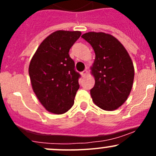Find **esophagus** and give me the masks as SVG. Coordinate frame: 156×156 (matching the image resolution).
<instances>
[{"label":"esophagus","mask_w":156,"mask_h":156,"mask_svg":"<svg viewBox=\"0 0 156 156\" xmlns=\"http://www.w3.org/2000/svg\"><path fill=\"white\" fill-rule=\"evenodd\" d=\"M87 73H88V71L87 70H84V72H81V75H82L83 77H84V76H86V75H87Z\"/></svg>","instance_id":"1"}]
</instances>
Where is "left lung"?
Instances as JSON below:
<instances>
[{
	"label": "left lung",
	"mask_w": 156,
	"mask_h": 156,
	"mask_svg": "<svg viewBox=\"0 0 156 156\" xmlns=\"http://www.w3.org/2000/svg\"><path fill=\"white\" fill-rule=\"evenodd\" d=\"M81 37L92 46L96 55L90 67L95 79L90 90L93 101L103 110L117 109L126 101L133 86L134 68L131 58L112 34L90 31Z\"/></svg>",
	"instance_id": "1"
}]
</instances>
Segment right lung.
I'll return each mask as SVG.
<instances>
[{
  "instance_id": "obj_1",
  "label": "right lung",
  "mask_w": 156,
  "mask_h": 156,
  "mask_svg": "<svg viewBox=\"0 0 156 156\" xmlns=\"http://www.w3.org/2000/svg\"><path fill=\"white\" fill-rule=\"evenodd\" d=\"M79 31H56L41 42L30 62L29 73L36 97L46 110L60 115L74 104L80 75L69 56Z\"/></svg>"
}]
</instances>
